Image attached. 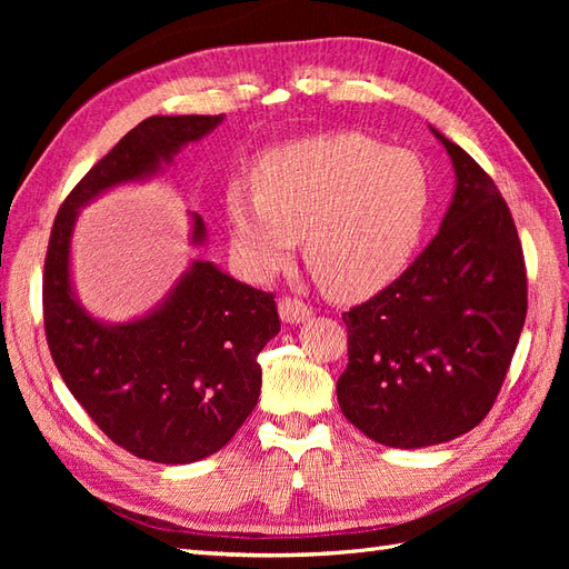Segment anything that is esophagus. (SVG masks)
Here are the masks:
<instances>
[{"instance_id":"1","label":"esophagus","mask_w":569,"mask_h":569,"mask_svg":"<svg viewBox=\"0 0 569 569\" xmlns=\"http://www.w3.org/2000/svg\"><path fill=\"white\" fill-rule=\"evenodd\" d=\"M278 311H280V318L291 325L303 322L313 316V308L297 297H282L278 301Z\"/></svg>"}]
</instances>
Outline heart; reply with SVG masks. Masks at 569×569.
<instances>
[{
  "instance_id": "obj_1",
  "label": "heart",
  "mask_w": 569,
  "mask_h": 569,
  "mask_svg": "<svg viewBox=\"0 0 569 569\" xmlns=\"http://www.w3.org/2000/svg\"><path fill=\"white\" fill-rule=\"evenodd\" d=\"M239 263L256 280L303 258L337 299L375 295L399 274L425 230L432 180L418 153L387 149L363 132L306 137L268 151L256 187H228Z\"/></svg>"
}]
</instances>
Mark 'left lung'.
I'll list each match as a JSON object with an SVG mask.
<instances>
[{"label":"left lung","mask_w":569,"mask_h":569,"mask_svg":"<svg viewBox=\"0 0 569 569\" xmlns=\"http://www.w3.org/2000/svg\"><path fill=\"white\" fill-rule=\"evenodd\" d=\"M432 132L458 178L441 230L399 280L343 313L339 408L393 449L449 441L485 420L527 316L525 253L506 199L468 151Z\"/></svg>","instance_id":"obj_1"}]
</instances>
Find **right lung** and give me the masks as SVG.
Segmentation results:
<instances>
[{"label":"right lung","mask_w":569,"mask_h":569,"mask_svg":"<svg viewBox=\"0 0 569 569\" xmlns=\"http://www.w3.org/2000/svg\"><path fill=\"white\" fill-rule=\"evenodd\" d=\"M220 120L151 116L132 128L63 199L44 258V335L66 387L116 446L163 465L220 451L256 408L258 353L280 332L274 295L194 261L157 311L111 327L76 301L68 249L80 206L113 184L157 173ZM194 242H203L201 216Z\"/></svg>","instance_id":"add662e5"}]
</instances>
